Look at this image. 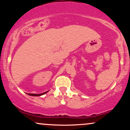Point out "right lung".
Segmentation results:
<instances>
[{
	"label": "right lung",
	"instance_id": "obj_1",
	"mask_svg": "<svg viewBox=\"0 0 130 130\" xmlns=\"http://www.w3.org/2000/svg\"><path fill=\"white\" fill-rule=\"evenodd\" d=\"M47 92H44V93H41V94H34V93H27V94L29 95H30V96H40V95H43V94L47 93Z\"/></svg>",
	"mask_w": 130,
	"mask_h": 130
}]
</instances>
